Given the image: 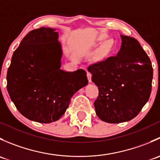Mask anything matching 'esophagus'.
I'll return each instance as SVG.
<instances>
[{
    "mask_svg": "<svg viewBox=\"0 0 160 160\" xmlns=\"http://www.w3.org/2000/svg\"><path fill=\"white\" fill-rule=\"evenodd\" d=\"M87 76H88V81L91 82V77H92V74L91 72H89V71H87Z\"/></svg>",
    "mask_w": 160,
    "mask_h": 160,
    "instance_id": "obj_1",
    "label": "esophagus"
}]
</instances>
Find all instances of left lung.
Returning <instances> with one entry per match:
<instances>
[{"instance_id": "1", "label": "left lung", "mask_w": 160, "mask_h": 160, "mask_svg": "<svg viewBox=\"0 0 160 160\" xmlns=\"http://www.w3.org/2000/svg\"><path fill=\"white\" fill-rule=\"evenodd\" d=\"M118 54L90 64L88 70L99 93L96 114L108 123L128 122L136 117L149 100L153 70L151 61L135 38L121 35Z\"/></svg>"}]
</instances>
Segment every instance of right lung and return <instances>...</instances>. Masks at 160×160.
<instances>
[{"label":"right lung","instance_id":"1","mask_svg":"<svg viewBox=\"0 0 160 160\" xmlns=\"http://www.w3.org/2000/svg\"><path fill=\"white\" fill-rule=\"evenodd\" d=\"M58 32L42 28L28 32L13 53L7 89L19 112L28 119L50 123L60 118L71 98L88 83L86 71L60 70Z\"/></svg>","mask_w":160,"mask_h":160}]
</instances>
